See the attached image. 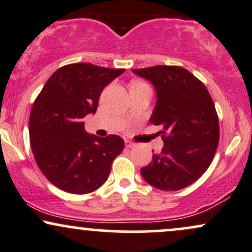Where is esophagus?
Here are the masks:
<instances>
[{
	"mask_svg": "<svg viewBox=\"0 0 252 252\" xmlns=\"http://www.w3.org/2000/svg\"><path fill=\"white\" fill-rule=\"evenodd\" d=\"M126 148H134V147H135V143H132L131 141H128V140H126Z\"/></svg>",
	"mask_w": 252,
	"mask_h": 252,
	"instance_id": "1",
	"label": "esophagus"
}]
</instances>
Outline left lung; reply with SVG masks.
I'll use <instances>...</instances> for the list:
<instances>
[{"label":"left lung","instance_id":"1","mask_svg":"<svg viewBox=\"0 0 252 252\" xmlns=\"http://www.w3.org/2000/svg\"><path fill=\"white\" fill-rule=\"evenodd\" d=\"M132 72L154 85L156 104L150 123L160 126V154L141 168L149 185L161 190L189 186L206 172L219 142V122L209 91L179 66L158 65Z\"/></svg>","mask_w":252,"mask_h":252}]
</instances>
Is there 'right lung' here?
Returning <instances> with one entry per match:
<instances>
[{
    "label": "right lung",
    "mask_w": 252,
    "mask_h": 252,
    "mask_svg": "<svg viewBox=\"0 0 252 252\" xmlns=\"http://www.w3.org/2000/svg\"><path fill=\"white\" fill-rule=\"evenodd\" d=\"M123 72L71 63L54 72L36 97L30 117L31 148L42 174L58 189L86 194L108 180L123 138L90 135L83 118L96 112L103 89Z\"/></svg>",
    "instance_id": "obj_1"
}]
</instances>
